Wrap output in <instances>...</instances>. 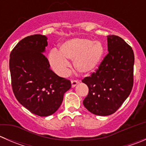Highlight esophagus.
<instances>
[{"instance_id":"1","label":"esophagus","mask_w":146,"mask_h":146,"mask_svg":"<svg viewBox=\"0 0 146 146\" xmlns=\"http://www.w3.org/2000/svg\"><path fill=\"white\" fill-rule=\"evenodd\" d=\"M79 81L78 80H71V85H72V88H74L77 85V84L78 83Z\"/></svg>"}]
</instances>
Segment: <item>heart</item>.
I'll list each match as a JSON object with an SVG mask.
<instances>
[{
    "instance_id": "heart-1",
    "label": "heart",
    "mask_w": 146,
    "mask_h": 146,
    "mask_svg": "<svg viewBox=\"0 0 146 146\" xmlns=\"http://www.w3.org/2000/svg\"><path fill=\"white\" fill-rule=\"evenodd\" d=\"M103 54L104 46L101 42L76 38L64 42L59 51L51 50L48 54V62L51 68L61 76L67 73L69 66L67 60L73 61L77 71L88 73L98 67Z\"/></svg>"
}]
</instances>
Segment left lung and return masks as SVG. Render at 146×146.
Segmentation results:
<instances>
[{
    "instance_id": "left-lung-1",
    "label": "left lung",
    "mask_w": 146,
    "mask_h": 146,
    "mask_svg": "<svg viewBox=\"0 0 146 146\" xmlns=\"http://www.w3.org/2000/svg\"><path fill=\"white\" fill-rule=\"evenodd\" d=\"M108 54L98 68L82 82L89 89L83 100L85 108L95 115L114 114L131 92L133 85L134 54L122 38L107 36Z\"/></svg>"
}]
</instances>
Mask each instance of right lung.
<instances>
[{
    "mask_svg": "<svg viewBox=\"0 0 146 146\" xmlns=\"http://www.w3.org/2000/svg\"><path fill=\"white\" fill-rule=\"evenodd\" d=\"M46 46L44 35H30L20 41L10 55L13 93L22 105L39 117L56 111L71 87L70 80L50 69L43 54Z\"/></svg>",
    "mask_w": 146,
    "mask_h": 146,
    "instance_id": "right-lung-1",
    "label": "right lung"
}]
</instances>
